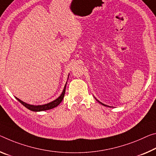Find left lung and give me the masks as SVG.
Here are the masks:
<instances>
[{"mask_svg": "<svg viewBox=\"0 0 156 156\" xmlns=\"http://www.w3.org/2000/svg\"><path fill=\"white\" fill-rule=\"evenodd\" d=\"M94 98H95V97H94ZM95 99H96V101H98V103H101V105H104V106H105V107H109V106H108V105H105V104H103V103H101V102H100V101H98V100H97V99H96V98H95Z\"/></svg>", "mask_w": 156, "mask_h": 156, "instance_id": "1", "label": "left lung"}]
</instances>
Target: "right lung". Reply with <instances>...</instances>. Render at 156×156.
Instances as JSON below:
<instances>
[{
  "label": "right lung",
  "mask_w": 156,
  "mask_h": 156,
  "mask_svg": "<svg viewBox=\"0 0 156 156\" xmlns=\"http://www.w3.org/2000/svg\"><path fill=\"white\" fill-rule=\"evenodd\" d=\"M69 75L68 76V78H69ZM66 83H67V82L66 83V85L65 86V87H64V90L62 91V94H60V96H59L58 98H56L55 100L51 101V102L48 103H46V104L38 105H30V104H28V103L23 102V101H22L21 100H20L18 98H16V97H15V98L21 103L22 105L31 111H34V112H40V111H45V110H51V109H53V108H54L57 107V106H58L62 102V101L64 96H65V94Z\"/></svg>",
  "instance_id": "obj_1"
}]
</instances>
